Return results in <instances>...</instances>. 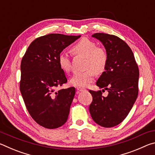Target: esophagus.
Returning <instances> with one entry per match:
<instances>
[{
    "label": "esophagus",
    "instance_id": "1",
    "mask_svg": "<svg viewBox=\"0 0 155 155\" xmlns=\"http://www.w3.org/2000/svg\"><path fill=\"white\" fill-rule=\"evenodd\" d=\"M85 90H86L85 89L82 88V87H78L77 88V91H78V92H79V91H85Z\"/></svg>",
    "mask_w": 155,
    "mask_h": 155
}]
</instances>
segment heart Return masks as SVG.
<instances>
[{
  "label": "heart",
  "instance_id": "obj_1",
  "mask_svg": "<svg viewBox=\"0 0 155 155\" xmlns=\"http://www.w3.org/2000/svg\"><path fill=\"white\" fill-rule=\"evenodd\" d=\"M71 52L75 55L86 58L85 72H77L73 75L70 83L76 87H86L92 82L95 72L101 74L105 69L108 61V54L106 50L97 46L94 41L83 38L72 47ZM59 65L65 72L71 71V61L68 54L61 53L59 56Z\"/></svg>",
  "mask_w": 155,
  "mask_h": 155
}]
</instances>
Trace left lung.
Masks as SVG:
<instances>
[{"instance_id": "obj_1", "label": "left lung", "mask_w": 155, "mask_h": 155, "mask_svg": "<svg viewBox=\"0 0 155 155\" xmlns=\"http://www.w3.org/2000/svg\"><path fill=\"white\" fill-rule=\"evenodd\" d=\"M91 37L101 41L108 54L105 70L96 85L109 94L105 97L101 90H90L93 101L89 110L96 124L113 127L126 118L137 98L139 68L130 48L118 37L103 33Z\"/></svg>"}]
</instances>
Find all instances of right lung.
<instances>
[{
	"mask_svg": "<svg viewBox=\"0 0 155 155\" xmlns=\"http://www.w3.org/2000/svg\"><path fill=\"white\" fill-rule=\"evenodd\" d=\"M80 37L59 33L40 37L31 42L22 57L21 94L31 116L44 128H57L68 120L75 88L55 91L67 82L58 59L64 49Z\"/></svg>",
	"mask_w": 155,
	"mask_h": 155,
	"instance_id": "add662e5",
	"label": "right lung"
}]
</instances>
